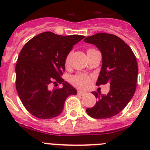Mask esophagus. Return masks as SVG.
Wrapping results in <instances>:
<instances>
[{"instance_id":"1","label":"esophagus","mask_w":150,"mask_h":150,"mask_svg":"<svg viewBox=\"0 0 150 150\" xmlns=\"http://www.w3.org/2000/svg\"><path fill=\"white\" fill-rule=\"evenodd\" d=\"M77 94L79 95H84L85 94H86V92H85V91H80V90H79V91H77Z\"/></svg>"}]
</instances>
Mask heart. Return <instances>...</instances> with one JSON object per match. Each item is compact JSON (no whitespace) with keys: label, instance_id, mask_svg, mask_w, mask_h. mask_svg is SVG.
I'll return each mask as SVG.
<instances>
[{"label":"heart","instance_id":"heart-1","mask_svg":"<svg viewBox=\"0 0 150 150\" xmlns=\"http://www.w3.org/2000/svg\"><path fill=\"white\" fill-rule=\"evenodd\" d=\"M69 62H70V55L67 56L65 59V64L68 65ZM71 82L73 84H74L76 86L79 87V88H86L88 86L90 83V78L89 76L83 74H78L73 76L71 78Z\"/></svg>","mask_w":150,"mask_h":150}]
</instances>
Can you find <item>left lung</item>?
<instances>
[{
    "mask_svg": "<svg viewBox=\"0 0 150 150\" xmlns=\"http://www.w3.org/2000/svg\"><path fill=\"white\" fill-rule=\"evenodd\" d=\"M84 41L95 45L101 52L102 66L96 85L110 84L107 95L92 91L98 100L86 112L95 119L112 117L126 107L134 95L138 74L136 57L132 49L113 34L98 33Z\"/></svg>",
    "mask_w": 150,
    "mask_h": 150,
    "instance_id": "1",
    "label": "left lung"
}]
</instances>
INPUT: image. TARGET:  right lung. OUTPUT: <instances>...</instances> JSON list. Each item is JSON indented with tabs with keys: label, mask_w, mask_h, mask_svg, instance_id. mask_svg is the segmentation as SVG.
Masks as SVG:
<instances>
[{
	"label": "right lung",
	"mask_w": 150,
	"mask_h": 150,
	"mask_svg": "<svg viewBox=\"0 0 150 150\" xmlns=\"http://www.w3.org/2000/svg\"><path fill=\"white\" fill-rule=\"evenodd\" d=\"M84 38L47 31L23 46L16 66V85L21 101L33 116L43 120L56 117L63 111L67 97L77 94L61 76L69 52ZM52 83L62 84V88L50 90Z\"/></svg>",
	"instance_id": "obj_1"
}]
</instances>
